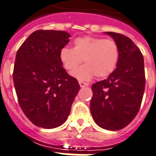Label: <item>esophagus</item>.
Instances as JSON below:
<instances>
[{
  "label": "esophagus",
  "instance_id": "1",
  "mask_svg": "<svg viewBox=\"0 0 156 156\" xmlns=\"http://www.w3.org/2000/svg\"><path fill=\"white\" fill-rule=\"evenodd\" d=\"M79 84H80V87H88L89 84L86 83V82H83V81H79Z\"/></svg>",
  "mask_w": 156,
  "mask_h": 156
}]
</instances>
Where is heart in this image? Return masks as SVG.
<instances>
[{
	"label": "heart",
	"instance_id": "1",
	"mask_svg": "<svg viewBox=\"0 0 156 156\" xmlns=\"http://www.w3.org/2000/svg\"><path fill=\"white\" fill-rule=\"evenodd\" d=\"M120 55L119 44L113 39L102 37H77L74 40V48L64 47L59 52V59L67 70L71 71L82 59L86 64L71 73L80 80H88L94 76L105 78L111 75L118 66Z\"/></svg>",
	"mask_w": 156,
	"mask_h": 156
}]
</instances>
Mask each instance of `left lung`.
<instances>
[{"instance_id":"1","label":"left lung","mask_w":156,"mask_h":156,"mask_svg":"<svg viewBox=\"0 0 156 156\" xmlns=\"http://www.w3.org/2000/svg\"><path fill=\"white\" fill-rule=\"evenodd\" d=\"M106 34L119 44V63L108 79L91 86L90 108L98 126L115 131L129 125L140 110L145 87L144 64L140 48L129 37L112 32Z\"/></svg>"}]
</instances>
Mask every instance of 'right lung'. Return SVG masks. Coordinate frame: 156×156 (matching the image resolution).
I'll return each mask as SVG.
<instances>
[{
  "instance_id": "1",
  "label": "right lung",
  "mask_w": 156,
  "mask_h": 156,
  "mask_svg": "<svg viewBox=\"0 0 156 156\" xmlns=\"http://www.w3.org/2000/svg\"><path fill=\"white\" fill-rule=\"evenodd\" d=\"M69 37L65 31L37 30L16 52L12 76L18 103L37 127L62 125L80 90L77 80L66 72L59 59Z\"/></svg>"
}]
</instances>
